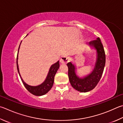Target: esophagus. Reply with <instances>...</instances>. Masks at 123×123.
<instances>
[{"label": "esophagus", "mask_w": 123, "mask_h": 123, "mask_svg": "<svg viewBox=\"0 0 123 123\" xmlns=\"http://www.w3.org/2000/svg\"><path fill=\"white\" fill-rule=\"evenodd\" d=\"M69 61V57L66 56H62L61 58V59H60V62H61V63L62 64L67 63Z\"/></svg>", "instance_id": "34e87169"}]
</instances>
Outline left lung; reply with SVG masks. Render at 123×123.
<instances>
[{"label": "left lung", "mask_w": 123, "mask_h": 123, "mask_svg": "<svg viewBox=\"0 0 123 123\" xmlns=\"http://www.w3.org/2000/svg\"><path fill=\"white\" fill-rule=\"evenodd\" d=\"M89 46L96 50L97 56L95 65L91 73L83 77L77 75L74 64L71 62L67 64L68 67V77L70 83L74 88L81 92H86L92 90L98 83L105 64V54L103 46L99 37L89 43Z\"/></svg>", "instance_id": "obj_1"}]
</instances>
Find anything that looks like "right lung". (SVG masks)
I'll use <instances>...</instances> for the list:
<instances>
[{"label":"right lung","mask_w":123,"mask_h":123,"mask_svg":"<svg viewBox=\"0 0 123 123\" xmlns=\"http://www.w3.org/2000/svg\"><path fill=\"white\" fill-rule=\"evenodd\" d=\"M20 43V44H21ZM20 44L19 49H18V55L17 58V67L18 73L19 74L20 77L21 78V80L22 82L24 85V86H25V88L27 89L29 92L32 93L33 95L35 96H42L43 95H45L46 93H47L49 91L51 88H52L53 83H54V76L56 73L57 71L59 69L60 67V63L59 61H58L57 62H56L55 63L52 64L50 67L49 70L48 75L47 76L46 79L44 80V81L43 83H41V84L37 86H30L25 83L23 79H22V77L20 75V74L19 72V66L18 63V53L20 48Z\"/></svg>","instance_id":"1"}]
</instances>
